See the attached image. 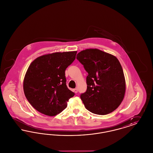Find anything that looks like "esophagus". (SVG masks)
Here are the masks:
<instances>
[{
    "label": "esophagus",
    "instance_id": "34e87169",
    "mask_svg": "<svg viewBox=\"0 0 153 153\" xmlns=\"http://www.w3.org/2000/svg\"><path fill=\"white\" fill-rule=\"evenodd\" d=\"M73 92L75 93V94H77L78 92V89L77 88H75L73 89Z\"/></svg>",
    "mask_w": 153,
    "mask_h": 153
}]
</instances>
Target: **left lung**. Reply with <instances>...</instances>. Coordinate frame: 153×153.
<instances>
[{
  "instance_id": "8db88e82",
  "label": "left lung",
  "mask_w": 153,
  "mask_h": 153,
  "mask_svg": "<svg viewBox=\"0 0 153 153\" xmlns=\"http://www.w3.org/2000/svg\"><path fill=\"white\" fill-rule=\"evenodd\" d=\"M76 58L88 73L87 89L80 95L85 107L97 115L108 114L123 100L126 82L116 57L97 49L80 51Z\"/></svg>"
}]
</instances>
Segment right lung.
<instances>
[{
	"instance_id": "1",
	"label": "right lung",
	"mask_w": 153,
	"mask_h": 153,
	"mask_svg": "<svg viewBox=\"0 0 153 153\" xmlns=\"http://www.w3.org/2000/svg\"><path fill=\"white\" fill-rule=\"evenodd\" d=\"M77 51L54 53L34 59L23 81V91L30 104L39 112L55 116L67 106L74 93L66 86V69Z\"/></svg>"
}]
</instances>
